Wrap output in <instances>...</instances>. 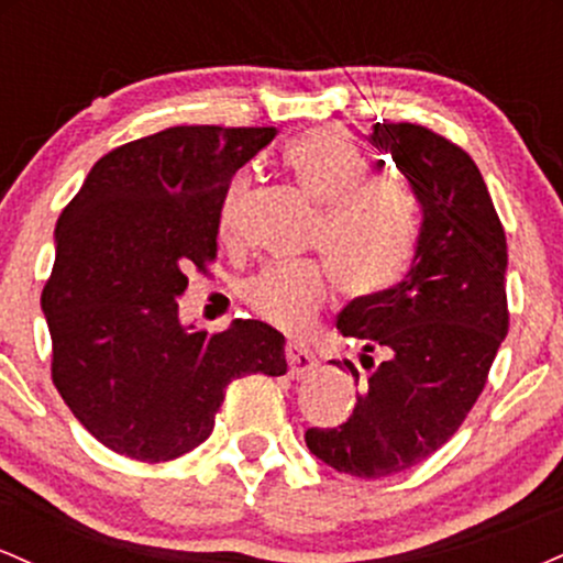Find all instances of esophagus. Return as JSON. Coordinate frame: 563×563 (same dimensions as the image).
Wrapping results in <instances>:
<instances>
[{"mask_svg": "<svg viewBox=\"0 0 563 563\" xmlns=\"http://www.w3.org/2000/svg\"><path fill=\"white\" fill-rule=\"evenodd\" d=\"M286 360H288V376L290 378H303L318 367V360L309 352L303 344H296V341H288L286 346Z\"/></svg>", "mask_w": 563, "mask_h": 563, "instance_id": "34e87169", "label": "esophagus"}]
</instances>
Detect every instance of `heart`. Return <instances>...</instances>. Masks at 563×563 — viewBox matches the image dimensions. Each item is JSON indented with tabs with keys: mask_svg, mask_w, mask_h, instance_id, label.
I'll list each match as a JSON object with an SVG mask.
<instances>
[{
	"mask_svg": "<svg viewBox=\"0 0 563 563\" xmlns=\"http://www.w3.org/2000/svg\"><path fill=\"white\" fill-rule=\"evenodd\" d=\"M283 164L322 206L312 245L322 262H273L245 277L241 299L251 312L286 331H301L331 299L333 283L349 299H376L397 286L418 243L416 200L405 185L373 177L371 158L333 129H312L283 147ZM249 177L238 174L222 200L219 228L235 230Z\"/></svg>",
	"mask_w": 563,
	"mask_h": 563,
	"instance_id": "obj_1",
	"label": "heart"
}]
</instances>
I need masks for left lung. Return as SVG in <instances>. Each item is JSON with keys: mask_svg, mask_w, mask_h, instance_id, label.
<instances>
[{"mask_svg": "<svg viewBox=\"0 0 563 563\" xmlns=\"http://www.w3.org/2000/svg\"><path fill=\"white\" fill-rule=\"evenodd\" d=\"M371 142L389 153L421 203L416 260L402 283L339 314V331L363 346L367 378L344 360L363 380L352 416L335 429H307L303 439L341 474L384 479L434 455L479 399L508 333V245L463 147L410 121H378Z\"/></svg>", "mask_w": 563, "mask_h": 563, "instance_id": "1", "label": "left lung"}]
</instances>
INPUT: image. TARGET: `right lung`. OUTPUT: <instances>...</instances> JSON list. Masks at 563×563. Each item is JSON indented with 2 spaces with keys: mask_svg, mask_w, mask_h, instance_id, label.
I'll list each match as a JSON object with an SVG mask.
<instances>
[{
  "mask_svg": "<svg viewBox=\"0 0 563 563\" xmlns=\"http://www.w3.org/2000/svg\"><path fill=\"white\" fill-rule=\"evenodd\" d=\"M275 126H172L106 153L55 228L42 290L53 384L97 442L142 463L198 448L230 380L283 376V333L260 320L185 331L187 269L217 260L224 192Z\"/></svg>",
  "mask_w": 563,
  "mask_h": 563,
  "instance_id": "right-lung-1",
  "label": "right lung"
}]
</instances>
